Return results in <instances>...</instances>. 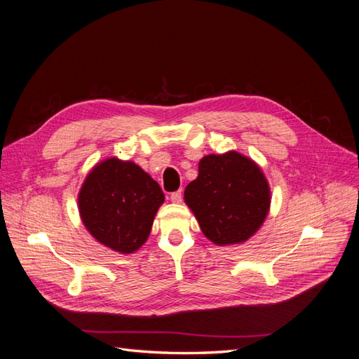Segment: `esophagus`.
I'll use <instances>...</instances> for the list:
<instances>
[{
	"mask_svg": "<svg viewBox=\"0 0 359 359\" xmlns=\"http://www.w3.org/2000/svg\"><path fill=\"white\" fill-rule=\"evenodd\" d=\"M170 201H172L173 203H181V201H182V193H181V190H178V191H175V193H172V194H170Z\"/></svg>",
	"mask_w": 359,
	"mask_h": 359,
	"instance_id": "obj_1",
	"label": "esophagus"
}]
</instances>
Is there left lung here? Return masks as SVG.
<instances>
[{"mask_svg": "<svg viewBox=\"0 0 359 359\" xmlns=\"http://www.w3.org/2000/svg\"><path fill=\"white\" fill-rule=\"evenodd\" d=\"M203 235L217 245L243 244L264 224L271 189L256 161L236 151L210 154L184 191Z\"/></svg>", "mask_w": 359, "mask_h": 359, "instance_id": "8db88e82", "label": "left lung"}]
</instances>
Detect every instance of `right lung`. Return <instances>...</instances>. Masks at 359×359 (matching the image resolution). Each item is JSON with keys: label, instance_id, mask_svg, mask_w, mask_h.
I'll list each match as a JSON object with an SVG mask.
<instances>
[{"label": "right lung", "instance_id": "add662e5", "mask_svg": "<svg viewBox=\"0 0 359 359\" xmlns=\"http://www.w3.org/2000/svg\"><path fill=\"white\" fill-rule=\"evenodd\" d=\"M163 202L160 186L142 168L116 157L97 163L78 194L86 231L123 255L135 253L147 243Z\"/></svg>", "mask_w": 359, "mask_h": 359}]
</instances>
